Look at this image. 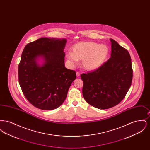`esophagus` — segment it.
Wrapping results in <instances>:
<instances>
[{
  "instance_id": "1",
  "label": "esophagus",
  "mask_w": 150,
  "mask_h": 150,
  "mask_svg": "<svg viewBox=\"0 0 150 150\" xmlns=\"http://www.w3.org/2000/svg\"><path fill=\"white\" fill-rule=\"evenodd\" d=\"M80 74L78 72H76V77L79 78V77H80Z\"/></svg>"
}]
</instances>
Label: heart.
Here are the masks:
<instances>
[{"label": "heart", "mask_w": 150, "mask_h": 150, "mask_svg": "<svg viewBox=\"0 0 150 150\" xmlns=\"http://www.w3.org/2000/svg\"><path fill=\"white\" fill-rule=\"evenodd\" d=\"M109 49L105 44L94 42H80L72 46V52L66 53V57L72 66L81 60L82 67L88 71L98 69L104 64L108 55Z\"/></svg>", "instance_id": "1"}]
</instances>
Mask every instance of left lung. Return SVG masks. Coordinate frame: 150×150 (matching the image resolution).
I'll list each match as a JSON object with an SVG mask.
<instances>
[{"mask_svg": "<svg viewBox=\"0 0 150 150\" xmlns=\"http://www.w3.org/2000/svg\"><path fill=\"white\" fill-rule=\"evenodd\" d=\"M111 57L94 71L83 74V95L86 101L98 109L119 104L125 97L133 79L131 57L128 51L112 39Z\"/></svg>", "mask_w": 150, "mask_h": 150, "instance_id": "8db88e82", "label": "left lung"}]
</instances>
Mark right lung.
I'll use <instances>...</instances> for the list:
<instances>
[{
  "mask_svg": "<svg viewBox=\"0 0 150 150\" xmlns=\"http://www.w3.org/2000/svg\"><path fill=\"white\" fill-rule=\"evenodd\" d=\"M64 38H41L28 44L18 65V80L23 94L43 110L59 107L66 99L76 72L64 66Z\"/></svg>",
  "mask_w": 150,
  "mask_h": 150,
  "instance_id": "right-lung-1",
  "label": "right lung"
}]
</instances>
